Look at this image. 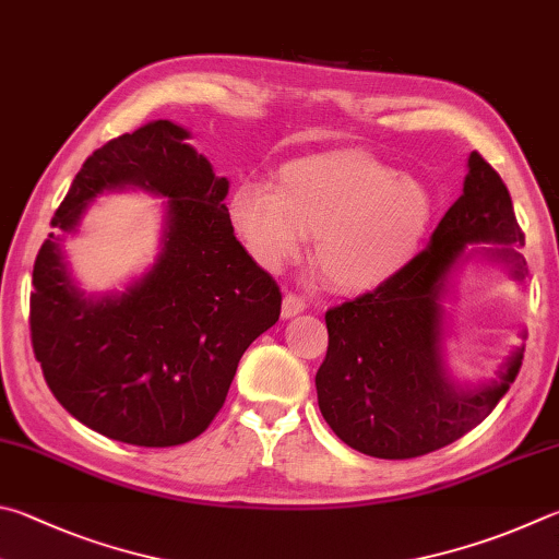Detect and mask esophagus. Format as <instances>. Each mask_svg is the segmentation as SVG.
Masks as SVG:
<instances>
[{"instance_id": "1", "label": "esophagus", "mask_w": 559, "mask_h": 559, "mask_svg": "<svg viewBox=\"0 0 559 559\" xmlns=\"http://www.w3.org/2000/svg\"><path fill=\"white\" fill-rule=\"evenodd\" d=\"M308 308V300L296 296V293H286L283 296V318H296L302 310Z\"/></svg>"}]
</instances>
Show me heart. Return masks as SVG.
I'll return each mask as SVG.
<instances>
[{"label":"heart","instance_id":"heart-1","mask_svg":"<svg viewBox=\"0 0 559 559\" xmlns=\"http://www.w3.org/2000/svg\"><path fill=\"white\" fill-rule=\"evenodd\" d=\"M432 215V192L418 178L361 151L298 158L281 170L278 190L247 180L231 195L235 227L263 269L300 257L310 235L314 263L342 290H367L399 273Z\"/></svg>","mask_w":559,"mask_h":559}]
</instances>
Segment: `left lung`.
<instances>
[{
	"label": "left lung",
	"mask_w": 559,
	"mask_h": 559,
	"mask_svg": "<svg viewBox=\"0 0 559 559\" xmlns=\"http://www.w3.org/2000/svg\"><path fill=\"white\" fill-rule=\"evenodd\" d=\"M469 174L428 249L379 288L324 312L330 344L314 377L322 418L342 442L379 460H411L476 428L519 377L525 347H515L496 379L456 385L442 357L450 278L476 257L525 278L523 231L509 188L472 151ZM525 340V332H521Z\"/></svg>",
	"instance_id": "obj_1"
}]
</instances>
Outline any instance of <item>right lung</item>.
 Returning a JSON list of instances; mask_svg holds the SVG:
<instances>
[{"mask_svg": "<svg viewBox=\"0 0 559 559\" xmlns=\"http://www.w3.org/2000/svg\"><path fill=\"white\" fill-rule=\"evenodd\" d=\"M174 121H148L90 156L34 263L32 344L58 403L105 438L174 448L207 430L241 354L278 322L281 290L239 245L229 180ZM139 187L168 197L157 261L121 294L85 297L62 241L90 201Z\"/></svg>", "mask_w": 559, "mask_h": 559, "instance_id": "right-lung-1", "label": "right lung"}]
</instances>
